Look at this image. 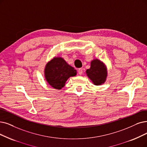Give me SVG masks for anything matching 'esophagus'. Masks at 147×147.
Segmentation results:
<instances>
[{"label":"esophagus","mask_w":147,"mask_h":147,"mask_svg":"<svg viewBox=\"0 0 147 147\" xmlns=\"http://www.w3.org/2000/svg\"><path fill=\"white\" fill-rule=\"evenodd\" d=\"M83 69H82V68H80L79 69H78V74H80V75H82L83 74Z\"/></svg>","instance_id":"1"}]
</instances>
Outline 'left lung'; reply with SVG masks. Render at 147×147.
Listing matches in <instances>:
<instances>
[{
    "mask_svg": "<svg viewBox=\"0 0 147 147\" xmlns=\"http://www.w3.org/2000/svg\"><path fill=\"white\" fill-rule=\"evenodd\" d=\"M86 74L95 85L103 84L107 77V70L104 64L98 60L92 61L90 68L86 70Z\"/></svg>",
    "mask_w": 147,
    "mask_h": 147,
    "instance_id": "obj_1",
    "label": "left lung"
}]
</instances>
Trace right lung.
I'll list each match as a JSON object with an SVG mask.
<instances>
[{
    "label": "right lung",
    "instance_id": "1",
    "mask_svg": "<svg viewBox=\"0 0 147 147\" xmlns=\"http://www.w3.org/2000/svg\"><path fill=\"white\" fill-rule=\"evenodd\" d=\"M77 72L62 58L57 57L46 64L45 77L48 83L54 89H61L70 77H74Z\"/></svg>",
    "mask_w": 147,
    "mask_h": 147
}]
</instances>
